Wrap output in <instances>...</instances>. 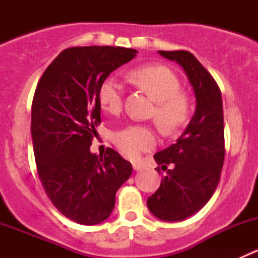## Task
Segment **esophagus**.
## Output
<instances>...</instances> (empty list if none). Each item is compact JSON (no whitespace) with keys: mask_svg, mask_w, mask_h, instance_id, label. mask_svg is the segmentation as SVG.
I'll return each instance as SVG.
<instances>
[{"mask_svg":"<svg viewBox=\"0 0 258 258\" xmlns=\"http://www.w3.org/2000/svg\"><path fill=\"white\" fill-rule=\"evenodd\" d=\"M134 170L135 171H141V170H145V165H142V163L140 162H134Z\"/></svg>","mask_w":258,"mask_h":258,"instance_id":"obj_1","label":"esophagus"}]
</instances>
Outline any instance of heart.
<instances>
[{
    "label": "heart",
    "instance_id": "b5f03b06",
    "mask_svg": "<svg viewBox=\"0 0 258 258\" xmlns=\"http://www.w3.org/2000/svg\"><path fill=\"white\" fill-rule=\"evenodd\" d=\"M135 85L155 101L152 114L166 134L181 128L189 116V100L181 92V82L171 69L160 64L144 66L130 74ZM98 100L107 112L118 113L123 105V86L113 76L106 77L98 87ZM113 142L127 157L135 158L156 146L155 130L147 124H128L114 132Z\"/></svg>",
    "mask_w": 258,
    "mask_h": 258
}]
</instances>
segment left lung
<instances>
[{
	"label": "left lung",
	"mask_w": 258,
	"mask_h": 258,
	"mask_svg": "<svg viewBox=\"0 0 258 258\" xmlns=\"http://www.w3.org/2000/svg\"><path fill=\"white\" fill-rule=\"evenodd\" d=\"M160 54L182 66L196 96V111L177 142L153 156L157 172L166 171V176L147 207L160 220L177 222L199 212L220 182L225 161L222 97L217 82L191 52Z\"/></svg>",
	"instance_id": "8db88e82"
}]
</instances>
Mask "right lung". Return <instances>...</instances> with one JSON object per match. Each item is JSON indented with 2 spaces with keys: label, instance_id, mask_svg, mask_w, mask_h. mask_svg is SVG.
Returning <instances> with one entry per match:
<instances>
[{
  "label": "right lung",
  "instance_id": "add662e5",
  "mask_svg": "<svg viewBox=\"0 0 258 258\" xmlns=\"http://www.w3.org/2000/svg\"><path fill=\"white\" fill-rule=\"evenodd\" d=\"M136 53L111 46L66 48L36 87L31 136L38 178L53 206L81 225L105 221L132 173L131 163L112 148L97 156L90 146L101 123V82Z\"/></svg>",
  "mask_w": 258,
  "mask_h": 258
}]
</instances>
